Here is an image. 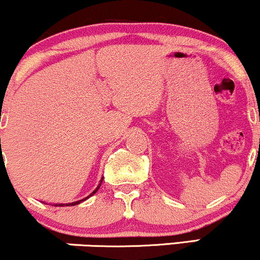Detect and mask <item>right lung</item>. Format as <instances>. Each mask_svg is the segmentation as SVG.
I'll return each instance as SVG.
<instances>
[{
  "mask_svg": "<svg viewBox=\"0 0 260 260\" xmlns=\"http://www.w3.org/2000/svg\"><path fill=\"white\" fill-rule=\"evenodd\" d=\"M0 141H1V140H0ZM101 182H103V179H102L101 180ZM99 186H101V184H99L98 186H97V189H95V190L94 191H93V193L91 194V195H89V197H92V195L93 194H95V193H97V190H98V189H99ZM89 197H87V198H84V199H82V200H80V201H75V203H70V204H66V206H74V205H78V204H80L81 203V201H83V200H86V199H88V198ZM55 206H65V204H55Z\"/></svg>",
  "mask_w": 260,
  "mask_h": 260,
  "instance_id": "1",
  "label": "right lung"
}]
</instances>
